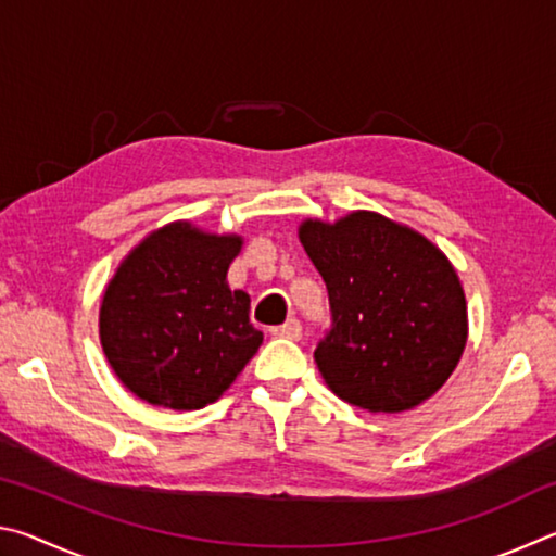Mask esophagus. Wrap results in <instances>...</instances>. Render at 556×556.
Returning <instances> with one entry per match:
<instances>
[{
  "instance_id": "34e87169",
  "label": "esophagus",
  "mask_w": 556,
  "mask_h": 556,
  "mask_svg": "<svg viewBox=\"0 0 556 556\" xmlns=\"http://www.w3.org/2000/svg\"><path fill=\"white\" fill-rule=\"evenodd\" d=\"M275 336L289 338V341H299V338H301V324L296 321V318H289L287 324H281L279 328H275Z\"/></svg>"
}]
</instances>
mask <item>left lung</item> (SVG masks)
I'll list each match as a JSON object with an SVG mask.
<instances>
[{"label": "left lung", "mask_w": 556, "mask_h": 556, "mask_svg": "<svg viewBox=\"0 0 556 556\" xmlns=\"http://www.w3.org/2000/svg\"><path fill=\"white\" fill-rule=\"evenodd\" d=\"M299 240L331 301V331L314 353L331 392L372 414L429 400L468 338L464 287L444 252L375 211L306 218Z\"/></svg>", "instance_id": "8db88e82"}]
</instances>
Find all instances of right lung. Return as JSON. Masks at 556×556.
<instances>
[{
	"mask_svg": "<svg viewBox=\"0 0 556 556\" xmlns=\"http://www.w3.org/2000/svg\"><path fill=\"white\" fill-rule=\"evenodd\" d=\"M240 235L176 220L119 262L100 304V345L119 382L154 407L201 409L257 353L250 296L230 289Z\"/></svg>",
	"mask_w": 556,
	"mask_h": 556,
	"instance_id": "1",
	"label": "right lung"
}]
</instances>
